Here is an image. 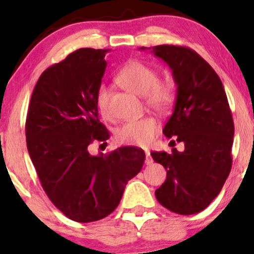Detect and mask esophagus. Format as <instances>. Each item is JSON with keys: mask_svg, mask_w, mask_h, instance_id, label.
Listing matches in <instances>:
<instances>
[{"mask_svg": "<svg viewBox=\"0 0 254 254\" xmlns=\"http://www.w3.org/2000/svg\"><path fill=\"white\" fill-rule=\"evenodd\" d=\"M153 164V159L150 156V151L149 150H145V165H150Z\"/></svg>", "mask_w": 254, "mask_h": 254, "instance_id": "34e87169", "label": "esophagus"}]
</instances>
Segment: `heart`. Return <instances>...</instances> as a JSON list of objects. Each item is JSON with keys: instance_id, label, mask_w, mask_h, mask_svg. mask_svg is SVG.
I'll use <instances>...</instances> for the list:
<instances>
[{"instance_id": "1", "label": "heart", "mask_w": 254, "mask_h": 254, "mask_svg": "<svg viewBox=\"0 0 254 254\" xmlns=\"http://www.w3.org/2000/svg\"><path fill=\"white\" fill-rule=\"evenodd\" d=\"M116 80L125 89L137 95H143L145 105L160 113L170 111L176 103V82L172 78L160 80L155 69L143 62H127L118 71ZM109 99V87L105 84L99 86L95 94V103L105 118L110 117ZM157 130L159 123L156 119L151 116H145L121 125L116 131V139L121 144L144 147L153 141Z\"/></svg>"}]
</instances>
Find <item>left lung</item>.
Here are the masks:
<instances>
[{
	"label": "left lung",
	"instance_id": "left-lung-1",
	"mask_svg": "<svg viewBox=\"0 0 254 254\" xmlns=\"http://www.w3.org/2000/svg\"><path fill=\"white\" fill-rule=\"evenodd\" d=\"M151 52L170 65L178 86L176 106L164 133L168 138L176 136L185 145L184 151L173 148L171 153H150L167 171L155 196L168 210L197 214L220 193L232 170V111L222 81L196 51L157 45Z\"/></svg>",
	"mask_w": 254,
	"mask_h": 254
}]
</instances>
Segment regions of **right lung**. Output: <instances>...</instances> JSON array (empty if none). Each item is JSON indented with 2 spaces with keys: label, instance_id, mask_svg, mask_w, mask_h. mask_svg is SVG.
<instances>
[{
  "label": "right lung",
  "instance_id": "1",
  "mask_svg": "<svg viewBox=\"0 0 254 254\" xmlns=\"http://www.w3.org/2000/svg\"><path fill=\"white\" fill-rule=\"evenodd\" d=\"M109 51L78 49L49 66L34 87L26 117L28 154L44 191L76 222H94L115 210L145 159L135 147L89 154L90 144L110 137L95 103Z\"/></svg>",
  "mask_w": 254,
  "mask_h": 254
}]
</instances>
